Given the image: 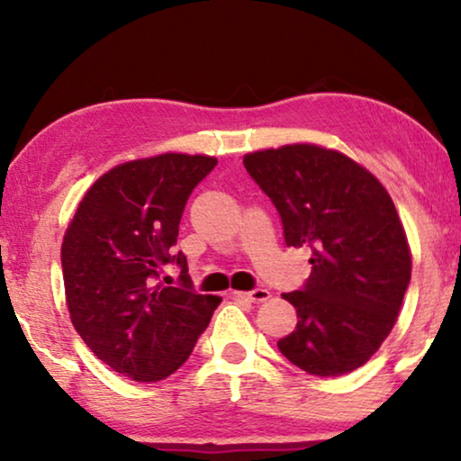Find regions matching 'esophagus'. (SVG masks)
I'll list each match as a JSON object with an SVG mask.
<instances>
[{"mask_svg":"<svg viewBox=\"0 0 461 461\" xmlns=\"http://www.w3.org/2000/svg\"><path fill=\"white\" fill-rule=\"evenodd\" d=\"M239 295H243L245 300L254 302V304H260V302H267V300L270 298V292H268V289H262V287H258V289H254V292H248V294H239Z\"/></svg>","mask_w":461,"mask_h":461,"instance_id":"1","label":"esophagus"}]
</instances>
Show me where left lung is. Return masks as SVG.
<instances>
[{"mask_svg": "<svg viewBox=\"0 0 461 461\" xmlns=\"http://www.w3.org/2000/svg\"><path fill=\"white\" fill-rule=\"evenodd\" d=\"M243 166L279 212L285 243L312 251L306 285L283 294L298 325L276 346L311 375L350 374L393 331L411 279L393 199L361 163L319 144L256 150Z\"/></svg>", "mask_w": 461, "mask_h": 461, "instance_id": "left-lung-1", "label": "left lung"}]
</instances>
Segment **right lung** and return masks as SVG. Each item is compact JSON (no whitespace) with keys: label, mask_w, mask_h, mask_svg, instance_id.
Instances as JSON below:
<instances>
[{"label":"right lung","mask_w":461,"mask_h":461,"mask_svg":"<svg viewBox=\"0 0 461 461\" xmlns=\"http://www.w3.org/2000/svg\"><path fill=\"white\" fill-rule=\"evenodd\" d=\"M210 155L163 153L119 163L79 201L62 239L71 323L113 371L159 382L191 357L222 298L194 294L186 256L169 254L193 188L216 167ZM176 261L183 285L155 284Z\"/></svg>","instance_id":"right-lung-1"}]
</instances>
